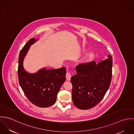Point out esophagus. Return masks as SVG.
Here are the masks:
<instances>
[{"mask_svg": "<svg viewBox=\"0 0 134 134\" xmlns=\"http://www.w3.org/2000/svg\"><path fill=\"white\" fill-rule=\"evenodd\" d=\"M65 76H66V79L68 80H70V79L71 78V73L69 72H66Z\"/></svg>", "mask_w": 134, "mask_h": 134, "instance_id": "1", "label": "esophagus"}]
</instances>
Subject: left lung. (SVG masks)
Returning a JSON list of instances; mask_svg holds the SVG:
<instances>
[{
	"label": "left lung",
	"instance_id": "1",
	"mask_svg": "<svg viewBox=\"0 0 134 134\" xmlns=\"http://www.w3.org/2000/svg\"><path fill=\"white\" fill-rule=\"evenodd\" d=\"M112 57L96 63L92 61L76 67L77 74L72 76V100L79 109H90L99 103L110 85L112 78Z\"/></svg>",
	"mask_w": 134,
	"mask_h": 134
}]
</instances>
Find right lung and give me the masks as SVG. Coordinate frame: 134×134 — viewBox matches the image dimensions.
<instances>
[{
  "label": "right lung",
  "mask_w": 134,
  "mask_h": 134,
  "mask_svg": "<svg viewBox=\"0 0 134 134\" xmlns=\"http://www.w3.org/2000/svg\"><path fill=\"white\" fill-rule=\"evenodd\" d=\"M38 39L31 38L21 49L19 58L18 77L19 83L27 98L40 107L53 105L58 92L65 81L66 68L46 70L43 68L35 74L26 72L23 62L30 46Z\"/></svg>",
  "instance_id": "add662e5"
}]
</instances>
